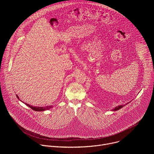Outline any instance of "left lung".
I'll list each match as a JSON object with an SVG mask.
<instances>
[{
	"instance_id": "1",
	"label": "left lung",
	"mask_w": 154,
	"mask_h": 154,
	"mask_svg": "<svg viewBox=\"0 0 154 154\" xmlns=\"http://www.w3.org/2000/svg\"><path fill=\"white\" fill-rule=\"evenodd\" d=\"M125 105H119V106H116L113 109H112V111H116V110H118V109H119L120 108H122L123 106H124Z\"/></svg>"
}]
</instances>
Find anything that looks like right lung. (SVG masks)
<instances>
[{
    "label": "right lung",
    "instance_id": "obj_1",
    "mask_svg": "<svg viewBox=\"0 0 154 154\" xmlns=\"http://www.w3.org/2000/svg\"><path fill=\"white\" fill-rule=\"evenodd\" d=\"M16 97H17V99L19 100H20L21 101V100H20V99L19 98V97H18V96L16 94ZM22 102H23L24 103H25V102H23L22 101ZM26 105H27L28 106H29L31 109H33L34 111H36V112H42V111H45V110H46V109H51V108H52L53 107V106L52 105H49V106H32V105H29V104H27V103H25Z\"/></svg>",
    "mask_w": 154,
    "mask_h": 154
}]
</instances>
